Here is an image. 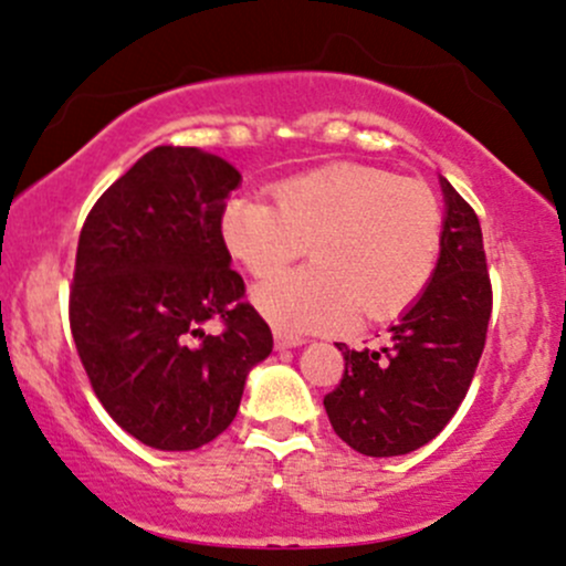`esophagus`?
<instances>
[{
    "label": "esophagus",
    "instance_id": "esophagus-1",
    "mask_svg": "<svg viewBox=\"0 0 566 566\" xmlns=\"http://www.w3.org/2000/svg\"><path fill=\"white\" fill-rule=\"evenodd\" d=\"M273 340H276V349H295V346L306 344L301 335L287 333V331H273Z\"/></svg>",
    "mask_w": 566,
    "mask_h": 566
}]
</instances>
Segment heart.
<instances>
[{
  "label": "heart",
  "mask_w": 566,
  "mask_h": 566,
  "mask_svg": "<svg viewBox=\"0 0 566 566\" xmlns=\"http://www.w3.org/2000/svg\"><path fill=\"white\" fill-rule=\"evenodd\" d=\"M263 198H233L222 241L252 276L305 253L315 263L258 284V312L284 331H331L357 316L392 319L430 284L443 241L440 201L424 182L374 166H325Z\"/></svg>",
  "instance_id": "heart-1"
}]
</instances>
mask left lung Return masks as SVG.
<instances>
[{
	"mask_svg": "<svg viewBox=\"0 0 566 566\" xmlns=\"http://www.w3.org/2000/svg\"><path fill=\"white\" fill-rule=\"evenodd\" d=\"M446 196L440 258L424 293L389 327V340L344 354V378L325 395L335 434L365 457L421 449L462 406L486 344L492 282L481 222L440 179Z\"/></svg>",
	"mask_w": 566,
	"mask_h": 566,
	"instance_id": "8db88e82",
	"label": "left lung"
}]
</instances>
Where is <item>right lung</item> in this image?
I'll list each match as a JSON object with an SVG mask.
<instances>
[{
    "instance_id": "1",
    "label": "right lung",
    "mask_w": 566,
    "mask_h": 566,
    "mask_svg": "<svg viewBox=\"0 0 566 566\" xmlns=\"http://www.w3.org/2000/svg\"><path fill=\"white\" fill-rule=\"evenodd\" d=\"M241 174L198 147H155L102 192L80 231L70 327L117 424L160 451L226 432L273 349L222 241ZM209 321L220 334H207Z\"/></svg>"
}]
</instances>
